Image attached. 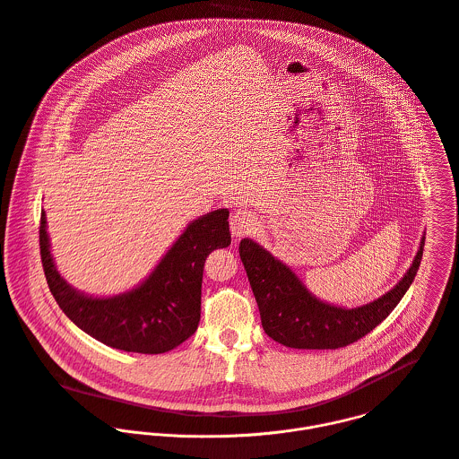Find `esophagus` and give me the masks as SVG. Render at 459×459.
Wrapping results in <instances>:
<instances>
[{
    "label": "esophagus",
    "mask_w": 459,
    "mask_h": 459,
    "mask_svg": "<svg viewBox=\"0 0 459 459\" xmlns=\"http://www.w3.org/2000/svg\"><path fill=\"white\" fill-rule=\"evenodd\" d=\"M255 225H257V218L250 211L239 209L230 216V230L234 238H243L252 234L255 230Z\"/></svg>",
    "instance_id": "34e87169"
}]
</instances>
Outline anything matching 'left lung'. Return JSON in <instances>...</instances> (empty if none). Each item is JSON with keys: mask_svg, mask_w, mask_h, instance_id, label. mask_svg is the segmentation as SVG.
<instances>
[{"mask_svg": "<svg viewBox=\"0 0 459 459\" xmlns=\"http://www.w3.org/2000/svg\"><path fill=\"white\" fill-rule=\"evenodd\" d=\"M423 245L425 238L411 268L391 291L351 310L314 297L286 264L252 239H241L239 257L270 339L295 350H337L366 337L396 308L420 268Z\"/></svg>", "mask_w": 459, "mask_h": 459, "instance_id": "left-lung-1", "label": "left lung"}]
</instances>
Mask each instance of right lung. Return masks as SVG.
Listing matches in <instances>:
<instances>
[{"label":"right lung","instance_id":"right-lung-1","mask_svg":"<svg viewBox=\"0 0 459 459\" xmlns=\"http://www.w3.org/2000/svg\"><path fill=\"white\" fill-rule=\"evenodd\" d=\"M227 220V209L195 220L138 288L95 299L75 291L56 270L41 212L39 248L48 288L66 317L99 342L129 353H166L198 328L204 264L212 250L230 245Z\"/></svg>","mask_w":459,"mask_h":459}]
</instances>
